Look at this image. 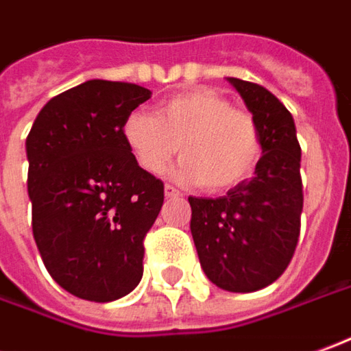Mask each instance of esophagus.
I'll use <instances>...</instances> for the list:
<instances>
[{
    "instance_id": "esophagus-1",
    "label": "esophagus",
    "mask_w": 351,
    "mask_h": 351,
    "mask_svg": "<svg viewBox=\"0 0 351 351\" xmlns=\"http://www.w3.org/2000/svg\"><path fill=\"white\" fill-rule=\"evenodd\" d=\"M164 195H166V199H178L181 197V193L176 187H171V185H166L164 187Z\"/></svg>"
}]
</instances>
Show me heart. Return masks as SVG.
<instances>
[{"mask_svg":"<svg viewBox=\"0 0 351 351\" xmlns=\"http://www.w3.org/2000/svg\"><path fill=\"white\" fill-rule=\"evenodd\" d=\"M122 135L141 170L158 176L180 151L183 160L173 178L200 183L210 193L235 189L250 180L263 152L254 116L210 89L166 99L156 116L134 110L125 116Z\"/></svg>","mask_w":351,"mask_h":351,"instance_id":"1","label":"heart"}]
</instances>
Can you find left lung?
Masks as SVG:
<instances>
[{"label":"left lung","mask_w":351,"mask_h":351,"mask_svg":"<svg viewBox=\"0 0 351 351\" xmlns=\"http://www.w3.org/2000/svg\"><path fill=\"white\" fill-rule=\"evenodd\" d=\"M260 128L263 156L252 180L226 197H189L191 233L206 277L229 292H254L289 267L304 206L300 158L292 114L258 84L229 78Z\"/></svg>","instance_id":"left-lung-1"}]
</instances>
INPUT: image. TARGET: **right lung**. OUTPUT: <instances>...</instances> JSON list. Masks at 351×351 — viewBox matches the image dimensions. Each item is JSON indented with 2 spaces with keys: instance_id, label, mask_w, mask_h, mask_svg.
Wrapping results in <instances>:
<instances>
[{
  "instance_id": "right-lung-1",
  "label": "right lung",
  "mask_w": 351,
  "mask_h": 351,
  "mask_svg": "<svg viewBox=\"0 0 351 351\" xmlns=\"http://www.w3.org/2000/svg\"><path fill=\"white\" fill-rule=\"evenodd\" d=\"M147 99L137 84L89 80L51 99L26 137L36 245L82 300H118L143 277L164 183L137 166L122 124Z\"/></svg>"
}]
</instances>
